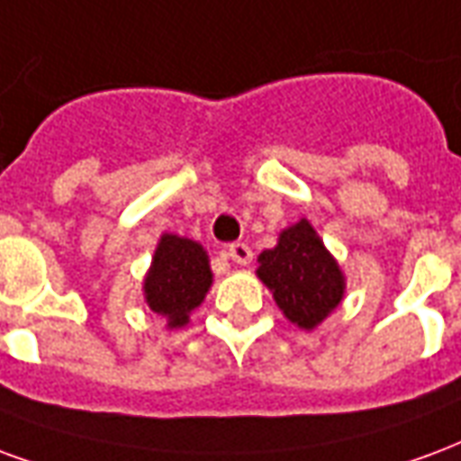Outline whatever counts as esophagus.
I'll list each match as a JSON object with an SVG mask.
<instances>
[{
    "label": "esophagus",
    "instance_id": "1",
    "mask_svg": "<svg viewBox=\"0 0 461 461\" xmlns=\"http://www.w3.org/2000/svg\"><path fill=\"white\" fill-rule=\"evenodd\" d=\"M228 258L238 265H248L250 260H253V250H250V245L233 243V245H228Z\"/></svg>",
    "mask_w": 461,
    "mask_h": 461
}]
</instances>
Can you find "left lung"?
Masks as SVG:
<instances>
[{
    "instance_id": "8db88e82",
    "label": "left lung",
    "mask_w": 461,
    "mask_h": 461,
    "mask_svg": "<svg viewBox=\"0 0 461 461\" xmlns=\"http://www.w3.org/2000/svg\"><path fill=\"white\" fill-rule=\"evenodd\" d=\"M258 277L292 324L312 331L344 300V272L307 218L285 228L258 258Z\"/></svg>"
}]
</instances>
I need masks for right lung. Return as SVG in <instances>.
Here are the masks:
<instances>
[{"instance_id": "1", "label": "right lung", "mask_w": 461, "mask_h": 461, "mask_svg": "<svg viewBox=\"0 0 461 461\" xmlns=\"http://www.w3.org/2000/svg\"><path fill=\"white\" fill-rule=\"evenodd\" d=\"M211 282L213 272L206 250L196 240L164 233L144 277V300L154 314L167 319L169 329L186 327L189 314L203 302Z\"/></svg>"}]
</instances>
